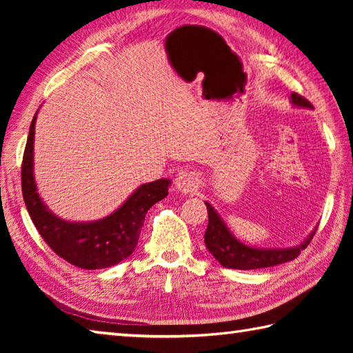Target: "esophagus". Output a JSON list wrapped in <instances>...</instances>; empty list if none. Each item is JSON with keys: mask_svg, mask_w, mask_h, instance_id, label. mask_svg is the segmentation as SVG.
I'll return each mask as SVG.
<instances>
[{"mask_svg": "<svg viewBox=\"0 0 353 353\" xmlns=\"http://www.w3.org/2000/svg\"><path fill=\"white\" fill-rule=\"evenodd\" d=\"M176 188L185 194L196 192L200 188V177L196 171H181L176 177Z\"/></svg>", "mask_w": 353, "mask_h": 353, "instance_id": "esophagus-1", "label": "esophagus"}]
</instances>
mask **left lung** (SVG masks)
I'll use <instances>...</instances> for the list:
<instances>
[{
	"label": "left lung",
	"mask_w": 353,
	"mask_h": 353,
	"mask_svg": "<svg viewBox=\"0 0 353 353\" xmlns=\"http://www.w3.org/2000/svg\"><path fill=\"white\" fill-rule=\"evenodd\" d=\"M291 103L299 108L312 109V104L296 92L291 94ZM205 205L208 208L209 219L205 232V244L208 250L214 254V258L226 268L253 270L283 264V262L297 258L301 250H303L311 243L312 236L316 235V230H314L301 245L290 247V249H254V247H249L238 241L230 234L215 209L208 201H205Z\"/></svg>",
	"instance_id": "1"
}]
</instances>
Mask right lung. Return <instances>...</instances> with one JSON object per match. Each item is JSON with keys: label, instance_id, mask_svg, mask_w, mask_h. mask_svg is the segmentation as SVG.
<instances>
[{"label": "right lung", "instance_id": "right-lung-1", "mask_svg": "<svg viewBox=\"0 0 353 353\" xmlns=\"http://www.w3.org/2000/svg\"><path fill=\"white\" fill-rule=\"evenodd\" d=\"M34 123L36 115L30 124L22 157L21 186L27 211L43 241L56 254L79 268H108L129 258L138 244L147 211L168 196L171 182L159 179L141 185L114 214L99 221H65L51 214L37 194L33 174Z\"/></svg>", "mask_w": 353, "mask_h": 353}]
</instances>
